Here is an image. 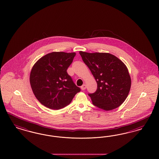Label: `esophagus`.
<instances>
[{
	"instance_id": "obj_1",
	"label": "esophagus",
	"mask_w": 159,
	"mask_h": 159,
	"mask_svg": "<svg viewBox=\"0 0 159 159\" xmlns=\"http://www.w3.org/2000/svg\"><path fill=\"white\" fill-rule=\"evenodd\" d=\"M81 89L82 90H85V89H86V85H85V84L82 85V86L81 87Z\"/></svg>"
}]
</instances>
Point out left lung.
Here are the masks:
<instances>
[{
    "instance_id": "left-lung-1",
    "label": "left lung",
    "mask_w": 159,
    "mask_h": 159,
    "mask_svg": "<svg viewBox=\"0 0 159 159\" xmlns=\"http://www.w3.org/2000/svg\"><path fill=\"white\" fill-rule=\"evenodd\" d=\"M79 52L97 83L96 92L89 94L92 103L105 111L121 105L131 87V78L126 65L108 52Z\"/></svg>"
}]
</instances>
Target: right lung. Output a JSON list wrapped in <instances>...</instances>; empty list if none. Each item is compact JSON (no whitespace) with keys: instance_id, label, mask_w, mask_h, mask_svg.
Instances as JSON below:
<instances>
[{"instance_id":"obj_1","label":"right lung","mask_w":159,"mask_h":159,"mask_svg":"<svg viewBox=\"0 0 159 159\" xmlns=\"http://www.w3.org/2000/svg\"><path fill=\"white\" fill-rule=\"evenodd\" d=\"M75 55V52H52L42 57L32 67L31 87L44 106L51 109L63 108L81 91L67 72Z\"/></svg>"}]
</instances>
